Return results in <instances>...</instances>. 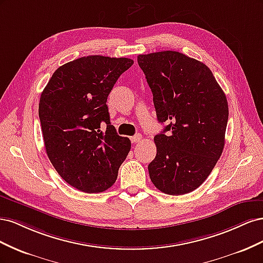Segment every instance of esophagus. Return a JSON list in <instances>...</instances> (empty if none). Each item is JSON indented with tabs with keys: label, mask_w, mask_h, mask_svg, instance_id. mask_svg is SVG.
<instances>
[{
	"label": "esophagus",
	"mask_w": 263,
	"mask_h": 263,
	"mask_svg": "<svg viewBox=\"0 0 263 263\" xmlns=\"http://www.w3.org/2000/svg\"><path fill=\"white\" fill-rule=\"evenodd\" d=\"M130 141L133 142V144H137V142L141 141V136L140 135H136V136L130 137Z\"/></svg>",
	"instance_id": "34e87169"
}]
</instances>
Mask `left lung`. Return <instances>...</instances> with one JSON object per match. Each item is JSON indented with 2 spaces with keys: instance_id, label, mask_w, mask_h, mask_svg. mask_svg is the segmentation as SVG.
<instances>
[{
  "instance_id": "left-lung-1",
  "label": "left lung",
  "mask_w": 263,
  "mask_h": 263,
  "mask_svg": "<svg viewBox=\"0 0 263 263\" xmlns=\"http://www.w3.org/2000/svg\"><path fill=\"white\" fill-rule=\"evenodd\" d=\"M137 60L153 92L158 121L169 123L154 139L151 182L169 195L192 192L208 179L224 149L226 95L208 66L181 52L139 54Z\"/></svg>"
}]
</instances>
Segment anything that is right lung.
Here are the masks:
<instances>
[{
    "label": "right lung",
    "mask_w": 263,
    "mask_h": 263,
    "mask_svg": "<svg viewBox=\"0 0 263 263\" xmlns=\"http://www.w3.org/2000/svg\"><path fill=\"white\" fill-rule=\"evenodd\" d=\"M133 63L104 55L76 59L54 71L41 95L38 114L47 156L59 176L82 192L112 186L130 150V140L110 125L106 101Z\"/></svg>",
    "instance_id": "obj_1"
}]
</instances>
